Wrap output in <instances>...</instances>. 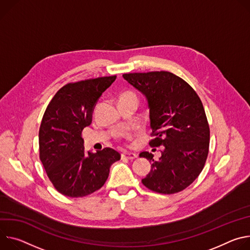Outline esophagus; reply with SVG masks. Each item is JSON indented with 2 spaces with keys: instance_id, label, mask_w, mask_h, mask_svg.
<instances>
[{
  "instance_id": "34e87169",
  "label": "esophagus",
  "mask_w": 250,
  "mask_h": 250,
  "mask_svg": "<svg viewBox=\"0 0 250 250\" xmlns=\"http://www.w3.org/2000/svg\"><path fill=\"white\" fill-rule=\"evenodd\" d=\"M136 157H137L136 154L131 153V152H123L122 155H121V158H122L123 160H133V159H135Z\"/></svg>"
}]
</instances>
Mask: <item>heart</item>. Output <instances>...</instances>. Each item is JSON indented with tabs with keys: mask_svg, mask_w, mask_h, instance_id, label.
<instances>
[{
	"mask_svg": "<svg viewBox=\"0 0 250 250\" xmlns=\"http://www.w3.org/2000/svg\"><path fill=\"white\" fill-rule=\"evenodd\" d=\"M127 97H136V98H137V95H136V93L133 92V91H126V92H124V93L121 95L120 99H121V98H127Z\"/></svg>",
	"mask_w": 250,
	"mask_h": 250,
	"instance_id": "b5f03b06",
	"label": "heart"
}]
</instances>
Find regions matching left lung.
Here are the masks:
<instances>
[{
    "instance_id": "obj_1",
    "label": "left lung",
    "mask_w": 250,
    "mask_h": 250,
    "mask_svg": "<svg viewBox=\"0 0 250 250\" xmlns=\"http://www.w3.org/2000/svg\"><path fill=\"white\" fill-rule=\"evenodd\" d=\"M147 98L151 147H164L158 161L149 152L140 157L152 163L142 180L149 189L172 195L182 191L203 171L208 154L209 126L203 103L193 88L169 71L123 74Z\"/></svg>"
}]
</instances>
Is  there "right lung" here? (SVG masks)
<instances>
[{
	"instance_id": "obj_1",
	"label": "right lung",
	"mask_w": 250,
	"mask_h": 250,
	"mask_svg": "<svg viewBox=\"0 0 250 250\" xmlns=\"http://www.w3.org/2000/svg\"><path fill=\"white\" fill-rule=\"evenodd\" d=\"M116 75L70 82L48 103L40 132V159L59 192L82 198L99 189L109 176L111 165L120 154L111 148L85 152L82 130L92 121L94 106Z\"/></svg>"
}]
</instances>
